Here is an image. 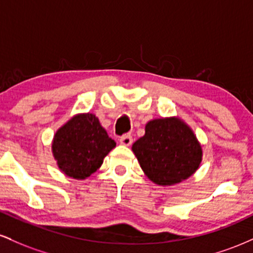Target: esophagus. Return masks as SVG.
<instances>
[{
    "label": "esophagus",
    "mask_w": 253,
    "mask_h": 253,
    "mask_svg": "<svg viewBox=\"0 0 253 253\" xmlns=\"http://www.w3.org/2000/svg\"><path fill=\"white\" fill-rule=\"evenodd\" d=\"M132 143H133V139L129 134H125L120 138V144L124 145V146H129V145H132Z\"/></svg>",
    "instance_id": "34e87169"
}]
</instances>
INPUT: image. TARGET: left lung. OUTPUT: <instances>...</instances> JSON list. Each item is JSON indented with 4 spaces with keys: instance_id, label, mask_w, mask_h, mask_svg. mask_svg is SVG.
<instances>
[{
    "instance_id": "obj_1",
    "label": "left lung",
    "mask_w": 253,
    "mask_h": 253,
    "mask_svg": "<svg viewBox=\"0 0 253 253\" xmlns=\"http://www.w3.org/2000/svg\"><path fill=\"white\" fill-rule=\"evenodd\" d=\"M132 151L150 181L173 185L189 178L202 162V146L194 130L178 117L153 119Z\"/></svg>"
}]
</instances>
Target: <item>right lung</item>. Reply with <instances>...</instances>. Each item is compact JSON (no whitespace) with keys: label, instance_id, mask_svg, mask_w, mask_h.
<instances>
[{"label":"right lung","instance_id":"1","mask_svg":"<svg viewBox=\"0 0 253 253\" xmlns=\"http://www.w3.org/2000/svg\"><path fill=\"white\" fill-rule=\"evenodd\" d=\"M117 143L109 138L92 113L74 115L57 129L52 140V155L66 176L85 179L103 163Z\"/></svg>","mask_w":253,"mask_h":253}]
</instances>
